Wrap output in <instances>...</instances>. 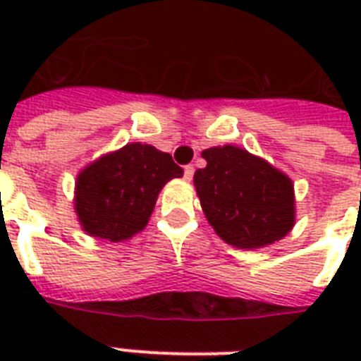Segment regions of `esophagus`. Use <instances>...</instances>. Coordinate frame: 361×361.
<instances>
[{"label": "esophagus", "instance_id": "esophagus-1", "mask_svg": "<svg viewBox=\"0 0 361 361\" xmlns=\"http://www.w3.org/2000/svg\"><path fill=\"white\" fill-rule=\"evenodd\" d=\"M192 174H195V166H192V164H187L185 169H183V178H185L187 181H191Z\"/></svg>", "mask_w": 361, "mask_h": 361}]
</instances>
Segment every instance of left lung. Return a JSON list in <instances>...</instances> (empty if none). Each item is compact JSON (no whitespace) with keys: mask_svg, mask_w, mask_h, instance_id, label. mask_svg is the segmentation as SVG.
Wrapping results in <instances>:
<instances>
[{"mask_svg":"<svg viewBox=\"0 0 361 361\" xmlns=\"http://www.w3.org/2000/svg\"><path fill=\"white\" fill-rule=\"evenodd\" d=\"M195 187L209 225L226 243L255 249L281 240L294 225V187L283 172L234 146L209 147Z\"/></svg>","mask_w":361,"mask_h":361,"instance_id":"left-lung-1","label":"left lung"}]
</instances>
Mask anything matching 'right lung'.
Here are the masks:
<instances>
[{
  "instance_id": "obj_1",
  "label": "right lung",
  "mask_w": 361,
  "mask_h": 361,
  "mask_svg": "<svg viewBox=\"0 0 361 361\" xmlns=\"http://www.w3.org/2000/svg\"><path fill=\"white\" fill-rule=\"evenodd\" d=\"M183 169L147 144H127L104 155L76 180L75 208L87 234L127 240L146 226L159 191Z\"/></svg>"
}]
</instances>
